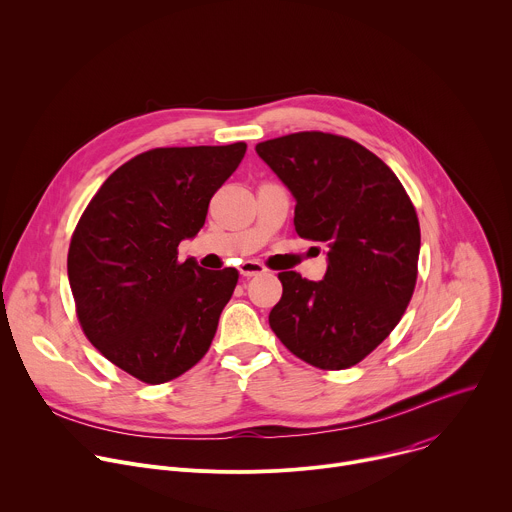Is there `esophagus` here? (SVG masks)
<instances>
[{
	"label": "esophagus",
	"mask_w": 512,
	"mask_h": 512,
	"mask_svg": "<svg viewBox=\"0 0 512 512\" xmlns=\"http://www.w3.org/2000/svg\"><path fill=\"white\" fill-rule=\"evenodd\" d=\"M239 271H241L243 277H253V275L265 273L267 267H265L263 263H259V261H243L241 267H239Z\"/></svg>",
	"instance_id": "1"
}]
</instances>
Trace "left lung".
Here are the masks:
<instances>
[{"mask_svg": "<svg viewBox=\"0 0 512 512\" xmlns=\"http://www.w3.org/2000/svg\"><path fill=\"white\" fill-rule=\"evenodd\" d=\"M296 196V233L328 247L322 281L279 273L269 326L322 371L369 356L403 318L417 281L419 221L395 172L354 139L300 131L255 145Z\"/></svg>", "mask_w": 512, "mask_h": 512, "instance_id": "obj_1", "label": "left lung"}]
</instances>
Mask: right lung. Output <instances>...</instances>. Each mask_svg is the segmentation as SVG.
<instances>
[{
    "instance_id": "obj_1",
    "label": "right lung",
    "mask_w": 512,
    "mask_h": 512,
    "mask_svg": "<svg viewBox=\"0 0 512 512\" xmlns=\"http://www.w3.org/2000/svg\"><path fill=\"white\" fill-rule=\"evenodd\" d=\"M245 152V141L143 152L103 182L72 233L66 267L79 324L141 383L184 375L210 348L239 271L180 263L178 245L202 229Z\"/></svg>"
}]
</instances>
